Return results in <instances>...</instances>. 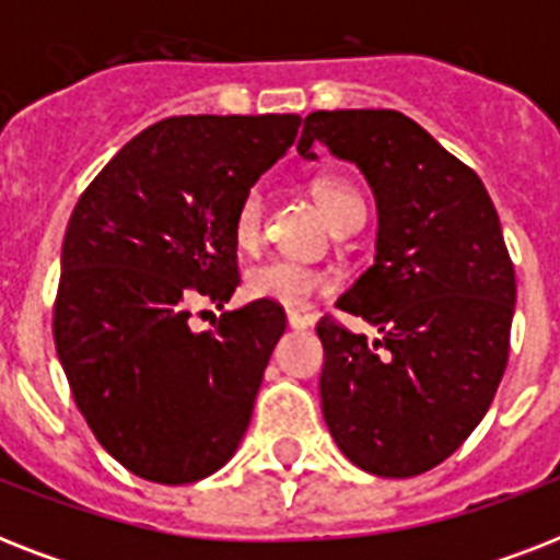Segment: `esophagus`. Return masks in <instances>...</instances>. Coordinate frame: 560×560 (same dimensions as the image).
Instances as JSON below:
<instances>
[{"mask_svg":"<svg viewBox=\"0 0 560 560\" xmlns=\"http://www.w3.org/2000/svg\"><path fill=\"white\" fill-rule=\"evenodd\" d=\"M288 325L290 328H311V325H314V316L299 314V311H288Z\"/></svg>","mask_w":560,"mask_h":560,"instance_id":"1","label":"esophagus"}]
</instances>
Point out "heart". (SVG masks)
Instances as JSON below:
<instances>
[{"instance_id":"1","label":"heart","mask_w":560,"mask_h":560,"mask_svg":"<svg viewBox=\"0 0 560 560\" xmlns=\"http://www.w3.org/2000/svg\"><path fill=\"white\" fill-rule=\"evenodd\" d=\"M314 197L334 229L354 218V214H363V202H360L358 191L337 177H316ZM261 226L264 197L258 188H253V191H246L241 197L235 218H232L235 244L241 249H253L258 244V237H261ZM328 288H331V279L323 270L290 261V258H272V261L255 264L253 270H246L244 276L246 296L258 299V302H272V305L281 307H293V311L311 305V299L325 293Z\"/></svg>"}]
</instances>
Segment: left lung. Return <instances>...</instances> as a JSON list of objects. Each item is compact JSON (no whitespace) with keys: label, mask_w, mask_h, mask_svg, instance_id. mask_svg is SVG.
Returning <instances> with one entry per match:
<instances>
[{"label":"left lung","mask_w":560,"mask_h":560,"mask_svg":"<svg viewBox=\"0 0 560 560\" xmlns=\"http://www.w3.org/2000/svg\"><path fill=\"white\" fill-rule=\"evenodd\" d=\"M354 162L377 202L374 264L337 307L381 337L319 319L325 424L358 468L416 477L459 447L509 363L514 264L482 179L395 109H316L314 144Z\"/></svg>","instance_id":"8db88e82"}]
</instances>
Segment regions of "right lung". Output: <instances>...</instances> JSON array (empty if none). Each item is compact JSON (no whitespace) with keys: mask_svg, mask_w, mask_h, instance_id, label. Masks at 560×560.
I'll return each mask as SVG.
<instances>
[{"mask_svg":"<svg viewBox=\"0 0 560 560\" xmlns=\"http://www.w3.org/2000/svg\"><path fill=\"white\" fill-rule=\"evenodd\" d=\"M302 118L174 116L130 139L66 226L55 346L74 404L130 474L186 486L244 439L284 311L249 302L191 331L194 302L235 293L232 218Z\"/></svg>","mask_w":560,"mask_h":560,"instance_id":"obj_1","label":"right lung"}]
</instances>
